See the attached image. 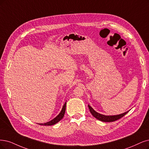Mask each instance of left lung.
I'll return each mask as SVG.
<instances>
[{
    "label": "left lung",
    "instance_id": "8db88e82",
    "mask_svg": "<svg viewBox=\"0 0 149 149\" xmlns=\"http://www.w3.org/2000/svg\"><path fill=\"white\" fill-rule=\"evenodd\" d=\"M88 107L90 109V111L91 113V114L93 115V116L95 117L96 118H97V120L102 121V122H114V121H116L121 118H122L123 116L127 113L128 112H126L120 114V115H104L102 114L99 113L97 112H96L94 109H93L91 106H90L88 105Z\"/></svg>",
    "mask_w": 149,
    "mask_h": 149
}]
</instances>
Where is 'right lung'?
Returning a JSON list of instances; mask_svg holds the SVG:
<instances>
[{
    "mask_svg": "<svg viewBox=\"0 0 149 149\" xmlns=\"http://www.w3.org/2000/svg\"><path fill=\"white\" fill-rule=\"evenodd\" d=\"M65 107H66V102L64 104V105L63 107V109L61 110V111L59 113V114L56 117H55L54 119H53L52 120L49 121V122L45 123H40L39 125H45V126H50V125H53L54 124H56V123H58V122L61 120L65 113Z\"/></svg>",
    "mask_w": 149,
    "mask_h": 149,
    "instance_id": "obj_1",
    "label": "right lung"
}]
</instances>
